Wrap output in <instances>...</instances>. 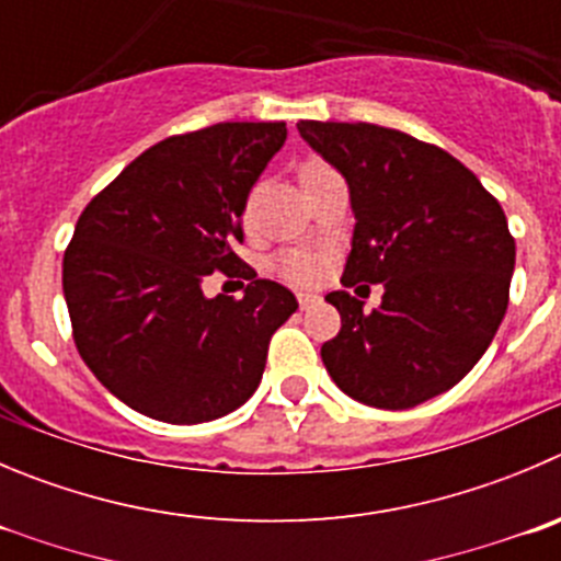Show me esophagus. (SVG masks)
Wrapping results in <instances>:
<instances>
[{
  "label": "esophagus",
  "mask_w": 561,
  "mask_h": 561,
  "mask_svg": "<svg viewBox=\"0 0 561 561\" xmlns=\"http://www.w3.org/2000/svg\"><path fill=\"white\" fill-rule=\"evenodd\" d=\"M297 302H300V308H311V306H317V302H319V295H311V291H300V295H297Z\"/></svg>",
  "instance_id": "obj_1"
}]
</instances>
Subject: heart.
<instances>
[{
  "mask_svg": "<svg viewBox=\"0 0 561 561\" xmlns=\"http://www.w3.org/2000/svg\"><path fill=\"white\" fill-rule=\"evenodd\" d=\"M322 168H324V164H319V162L302 164L300 179L319 173ZM275 270L280 272L286 280H291V284H313V280L322 275V259H319V255H313V253H302V250H291V253L277 255Z\"/></svg>",
  "mask_w": 561,
  "mask_h": 561,
  "instance_id": "obj_1",
  "label": "heart"
}]
</instances>
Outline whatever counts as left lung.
<instances>
[{"label":"left lung","mask_w":561,"mask_h":561,"mask_svg":"<svg viewBox=\"0 0 561 561\" xmlns=\"http://www.w3.org/2000/svg\"><path fill=\"white\" fill-rule=\"evenodd\" d=\"M300 137L350 186L355 215L341 284H382L364 313L350 291L324 300L341 330L322 344L346 397L408 410L455 388L493 341L510 302L515 239L501 204L444 148L375 124L300 121Z\"/></svg>","instance_id":"1"}]
</instances>
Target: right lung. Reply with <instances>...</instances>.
<instances>
[{"mask_svg": "<svg viewBox=\"0 0 561 561\" xmlns=\"http://www.w3.org/2000/svg\"><path fill=\"white\" fill-rule=\"evenodd\" d=\"M286 124H215L148 148L88 204L62 259L77 350L142 415L201 424L248 402L297 300L233 253L248 195ZM242 274V301L203 295Z\"/></svg>", "mask_w": 561, "mask_h": 561, "instance_id": "obj_1", "label": "right lung"}]
</instances>
